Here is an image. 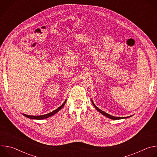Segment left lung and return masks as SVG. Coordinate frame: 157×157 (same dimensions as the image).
Wrapping results in <instances>:
<instances>
[{
    "label": "left lung",
    "mask_w": 157,
    "mask_h": 157,
    "mask_svg": "<svg viewBox=\"0 0 157 157\" xmlns=\"http://www.w3.org/2000/svg\"><path fill=\"white\" fill-rule=\"evenodd\" d=\"M91 101H92V103H93V105L94 106V107L100 113H101L102 114H103L104 116H106V117H107L108 118H110V119H113V120H117V119H125V118H128V117H114V116H110V115H109V114H108L107 113H105V112H104V111H102V110H101V109H99L94 104V102H93V101L91 100Z\"/></svg>",
    "instance_id": "1"
}]
</instances>
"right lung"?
Returning a JSON list of instances; mask_svg holds the SVG:
<instances>
[{"label":"right lung","instance_id":"add662e5","mask_svg":"<svg viewBox=\"0 0 157 157\" xmlns=\"http://www.w3.org/2000/svg\"><path fill=\"white\" fill-rule=\"evenodd\" d=\"M66 102V100L64 102V103L61 105L59 106L58 109H56V110H55L54 111H52V113H48L47 114H44V115H42V116H29V115H26V114H23L24 116H25V117H28V118H30V119H46V118H48V117H51L52 116L55 114L56 113H57L58 112L61 110V108H63V107L65 103Z\"/></svg>","mask_w":157,"mask_h":157}]
</instances>
